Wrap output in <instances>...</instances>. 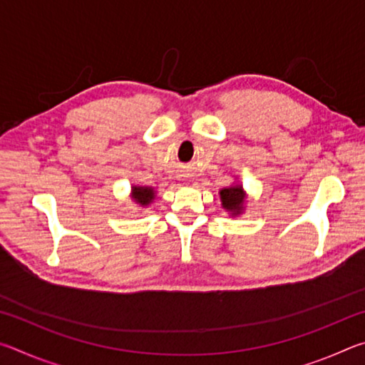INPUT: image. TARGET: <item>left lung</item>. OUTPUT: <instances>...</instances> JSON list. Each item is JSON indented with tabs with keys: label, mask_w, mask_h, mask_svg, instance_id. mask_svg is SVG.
I'll return each mask as SVG.
<instances>
[{
	"label": "left lung",
	"mask_w": 365,
	"mask_h": 365,
	"mask_svg": "<svg viewBox=\"0 0 365 365\" xmlns=\"http://www.w3.org/2000/svg\"><path fill=\"white\" fill-rule=\"evenodd\" d=\"M220 196V206L225 212H228L230 217H238L242 215L246 209V191L243 188V185L240 182H233L228 187L222 188L219 191Z\"/></svg>",
	"instance_id": "1"
}]
</instances>
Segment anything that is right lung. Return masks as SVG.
Here are the masks:
<instances>
[{"instance_id": "1", "label": "right lung", "mask_w": 365, "mask_h": 365, "mask_svg": "<svg viewBox=\"0 0 365 365\" xmlns=\"http://www.w3.org/2000/svg\"><path fill=\"white\" fill-rule=\"evenodd\" d=\"M154 197H156V190L146 185H132L130 200L140 207H148L153 205Z\"/></svg>"}]
</instances>
